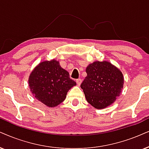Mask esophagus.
<instances>
[{"label": "esophagus", "instance_id": "esophagus-1", "mask_svg": "<svg viewBox=\"0 0 149 149\" xmlns=\"http://www.w3.org/2000/svg\"><path fill=\"white\" fill-rule=\"evenodd\" d=\"M76 83H77V84H78V86H80V84H81V83H82V80H81V79H77L76 80Z\"/></svg>", "mask_w": 149, "mask_h": 149}]
</instances>
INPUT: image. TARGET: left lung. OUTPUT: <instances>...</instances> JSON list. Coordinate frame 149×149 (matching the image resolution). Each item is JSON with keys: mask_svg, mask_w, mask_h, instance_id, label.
<instances>
[{"mask_svg": "<svg viewBox=\"0 0 149 149\" xmlns=\"http://www.w3.org/2000/svg\"><path fill=\"white\" fill-rule=\"evenodd\" d=\"M86 73L80 87L86 101L97 109L113 104L123 88L124 77L120 69L108 61H95L87 66Z\"/></svg>", "mask_w": 149, "mask_h": 149, "instance_id": "1", "label": "left lung"}]
</instances>
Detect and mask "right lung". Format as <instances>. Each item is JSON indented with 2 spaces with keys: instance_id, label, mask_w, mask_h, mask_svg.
<instances>
[{
  "instance_id": "right-lung-1",
  "label": "right lung",
  "mask_w": 149,
  "mask_h": 149,
  "mask_svg": "<svg viewBox=\"0 0 149 149\" xmlns=\"http://www.w3.org/2000/svg\"><path fill=\"white\" fill-rule=\"evenodd\" d=\"M30 91L38 100L49 107H55L65 100L68 91L76 82L53 59L43 61L31 71L29 78Z\"/></svg>"
}]
</instances>
